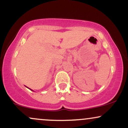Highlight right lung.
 Instances as JSON below:
<instances>
[{
    "instance_id": "obj_1",
    "label": "right lung",
    "mask_w": 128,
    "mask_h": 128,
    "mask_svg": "<svg viewBox=\"0 0 128 128\" xmlns=\"http://www.w3.org/2000/svg\"><path fill=\"white\" fill-rule=\"evenodd\" d=\"M29 89H30V88H29ZM30 90H31V89H30Z\"/></svg>"
}]
</instances>
